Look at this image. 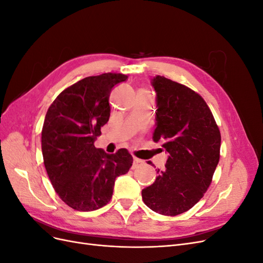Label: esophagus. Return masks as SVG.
<instances>
[{
  "label": "esophagus",
  "mask_w": 263,
  "mask_h": 263,
  "mask_svg": "<svg viewBox=\"0 0 263 263\" xmlns=\"http://www.w3.org/2000/svg\"><path fill=\"white\" fill-rule=\"evenodd\" d=\"M142 163H144V161L140 160V159H138V158H134V160H133V169H136V168H138V166H139V165H141Z\"/></svg>",
  "instance_id": "obj_1"
}]
</instances>
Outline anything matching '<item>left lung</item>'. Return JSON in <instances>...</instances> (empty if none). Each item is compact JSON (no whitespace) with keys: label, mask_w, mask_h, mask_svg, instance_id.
I'll return each mask as SVG.
<instances>
[{"label":"left lung","mask_w":263,"mask_h":263,"mask_svg":"<svg viewBox=\"0 0 263 263\" xmlns=\"http://www.w3.org/2000/svg\"><path fill=\"white\" fill-rule=\"evenodd\" d=\"M155 142L169 154L165 170L141 191L150 210L176 216L193 206L209 189L219 161L220 133L201 95L170 79L156 76ZM151 164L150 161H148Z\"/></svg>","instance_id":"obj_1"}]
</instances>
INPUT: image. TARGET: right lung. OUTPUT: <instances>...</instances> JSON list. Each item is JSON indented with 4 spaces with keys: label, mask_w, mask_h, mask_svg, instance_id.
Here are the masks:
<instances>
[{
    "label": "right lung",
    "mask_w": 263,
    "mask_h": 263,
    "mask_svg": "<svg viewBox=\"0 0 263 263\" xmlns=\"http://www.w3.org/2000/svg\"><path fill=\"white\" fill-rule=\"evenodd\" d=\"M122 73L87 77L63 90L49 106L42 130L44 164L61 200L71 209L91 212L106 205L115 179L128 172L126 149L106 154L94 146L109 118V94L127 80Z\"/></svg>",
    "instance_id": "1"
}]
</instances>
